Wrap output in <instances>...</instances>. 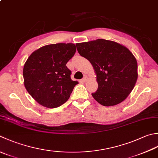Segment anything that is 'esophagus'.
Wrapping results in <instances>:
<instances>
[{
	"mask_svg": "<svg viewBox=\"0 0 158 158\" xmlns=\"http://www.w3.org/2000/svg\"><path fill=\"white\" fill-rule=\"evenodd\" d=\"M88 77L87 76H84V77H83V78L82 79V81L85 82V81H88Z\"/></svg>",
	"mask_w": 158,
	"mask_h": 158,
	"instance_id": "esophagus-1",
	"label": "esophagus"
}]
</instances>
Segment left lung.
I'll list each match as a JSON object with an SVG mask.
<instances>
[{
  "instance_id": "8db88e82",
  "label": "left lung",
  "mask_w": 158,
  "mask_h": 158,
  "mask_svg": "<svg viewBox=\"0 0 158 158\" xmlns=\"http://www.w3.org/2000/svg\"><path fill=\"white\" fill-rule=\"evenodd\" d=\"M76 46L94 70L98 85L92 94L94 99L103 106H113L127 98L138 79V64L132 52L125 46L104 39Z\"/></svg>"
}]
</instances>
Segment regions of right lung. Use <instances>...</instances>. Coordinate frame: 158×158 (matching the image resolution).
I'll list each match as a JSON object with an SVG mask.
<instances>
[{
    "label": "right lung",
    "instance_id": "add662e5",
    "mask_svg": "<svg viewBox=\"0 0 158 158\" xmlns=\"http://www.w3.org/2000/svg\"><path fill=\"white\" fill-rule=\"evenodd\" d=\"M75 52L73 43H58L42 46L28 57L23 68L24 85L40 105L55 108L69 100L78 84L71 79L66 66Z\"/></svg>",
    "mask_w": 158,
    "mask_h": 158
}]
</instances>
